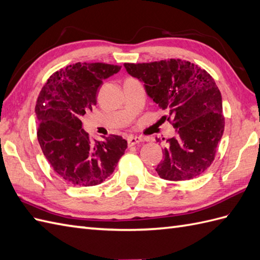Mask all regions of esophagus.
Listing matches in <instances>:
<instances>
[{
  "mask_svg": "<svg viewBox=\"0 0 260 260\" xmlns=\"http://www.w3.org/2000/svg\"><path fill=\"white\" fill-rule=\"evenodd\" d=\"M142 141H143L142 138H140V137H134V136H131V137L128 138V144H129V147H131V145H135V144L140 143V142H142Z\"/></svg>",
  "mask_w": 260,
  "mask_h": 260,
  "instance_id": "esophagus-1",
  "label": "esophagus"
}]
</instances>
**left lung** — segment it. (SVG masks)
Listing matches in <instances>:
<instances>
[{
  "mask_svg": "<svg viewBox=\"0 0 260 260\" xmlns=\"http://www.w3.org/2000/svg\"><path fill=\"white\" fill-rule=\"evenodd\" d=\"M124 68L143 82L148 96L167 111L162 118L176 131L166 141L163 160L155 169L160 178L187 181L204 173L225 126L221 94L212 76L182 59L125 62Z\"/></svg>",
  "mask_w": 260,
  "mask_h": 260,
  "instance_id": "left-lung-1",
  "label": "left lung"
}]
</instances>
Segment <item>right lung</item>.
<instances>
[{"mask_svg": "<svg viewBox=\"0 0 260 260\" xmlns=\"http://www.w3.org/2000/svg\"><path fill=\"white\" fill-rule=\"evenodd\" d=\"M120 69L104 62H76L50 76L37 98V139L43 153L55 172L73 185L103 183L128 147L122 137L115 135L92 141L80 120L97 104L103 80Z\"/></svg>", "mask_w": 260, "mask_h": 260, "instance_id": "right-lung-1", "label": "right lung"}]
</instances>
